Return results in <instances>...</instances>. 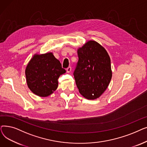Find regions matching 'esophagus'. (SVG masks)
Instances as JSON below:
<instances>
[{"label": "esophagus", "mask_w": 147, "mask_h": 147, "mask_svg": "<svg viewBox=\"0 0 147 147\" xmlns=\"http://www.w3.org/2000/svg\"><path fill=\"white\" fill-rule=\"evenodd\" d=\"M66 70H67V73H69V72H70V71H71V67H68L66 69Z\"/></svg>", "instance_id": "1"}]
</instances>
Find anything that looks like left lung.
<instances>
[{"label": "left lung", "mask_w": 147, "mask_h": 147, "mask_svg": "<svg viewBox=\"0 0 147 147\" xmlns=\"http://www.w3.org/2000/svg\"><path fill=\"white\" fill-rule=\"evenodd\" d=\"M79 61L74 77L80 94L88 99H96L109 86L112 78L111 60L105 49L89 40L78 49Z\"/></svg>", "instance_id": "8db88e82"}]
</instances>
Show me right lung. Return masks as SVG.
<instances>
[{
  "label": "right lung",
  "mask_w": 147,
  "mask_h": 147,
  "mask_svg": "<svg viewBox=\"0 0 147 147\" xmlns=\"http://www.w3.org/2000/svg\"><path fill=\"white\" fill-rule=\"evenodd\" d=\"M65 72L52 52L36 53L28 62L25 70L27 86L35 95L48 96L56 90L59 77Z\"/></svg>",
  "instance_id": "add662e5"
}]
</instances>
